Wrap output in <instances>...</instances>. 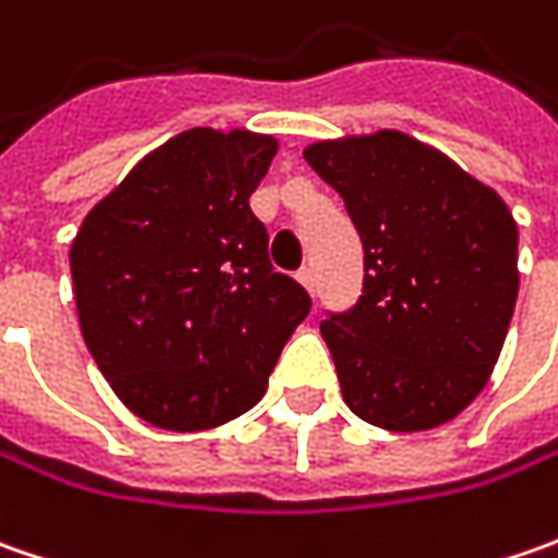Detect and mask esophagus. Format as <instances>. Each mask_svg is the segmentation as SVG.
<instances>
[{
    "label": "esophagus",
    "instance_id": "esophagus-1",
    "mask_svg": "<svg viewBox=\"0 0 558 558\" xmlns=\"http://www.w3.org/2000/svg\"><path fill=\"white\" fill-rule=\"evenodd\" d=\"M298 282H301V286H304V289L311 291H316V276H313V269L311 267H304L301 269V272H298Z\"/></svg>",
    "mask_w": 558,
    "mask_h": 558
}]
</instances>
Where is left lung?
<instances>
[{"label": "left lung", "instance_id": "1", "mask_svg": "<svg viewBox=\"0 0 558 558\" xmlns=\"http://www.w3.org/2000/svg\"><path fill=\"white\" fill-rule=\"evenodd\" d=\"M363 242V294L323 319L351 413L388 432L438 428L482 395L519 294L506 202L400 130L304 148Z\"/></svg>", "mask_w": 558, "mask_h": 558}]
</instances>
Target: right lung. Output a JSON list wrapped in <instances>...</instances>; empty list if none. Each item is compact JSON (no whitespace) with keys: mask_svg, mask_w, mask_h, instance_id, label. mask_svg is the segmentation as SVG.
<instances>
[{"mask_svg":"<svg viewBox=\"0 0 558 558\" xmlns=\"http://www.w3.org/2000/svg\"><path fill=\"white\" fill-rule=\"evenodd\" d=\"M276 136L195 126L148 151L71 245L80 332L126 410L167 432L247 413L311 298L267 257L251 192Z\"/></svg>","mask_w":558,"mask_h":558,"instance_id":"1","label":"right lung"}]
</instances>
